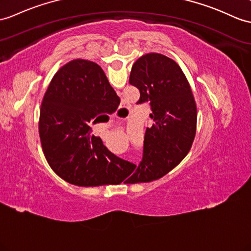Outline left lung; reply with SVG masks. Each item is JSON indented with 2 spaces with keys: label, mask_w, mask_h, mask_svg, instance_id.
<instances>
[{
  "label": "left lung",
  "mask_w": 251,
  "mask_h": 251,
  "mask_svg": "<svg viewBox=\"0 0 251 251\" xmlns=\"http://www.w3.org/2000/svg\"><path fill=\"white\" fill-rule=\"evenodd\" d=\"M129 82L139 90L138 103H150L154 124L146 129L142 161L137 166L130 163L121 180L150 182L168 174L191 150L196 135V102L180 66L163 54L139 57Z\"/></svg>",
  "instance_id": "1"
}]
</instances>
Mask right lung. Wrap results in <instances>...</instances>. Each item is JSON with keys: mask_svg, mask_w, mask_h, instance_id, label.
Here are the masks:
<instances>
[{"mask_svg": "<svg viewBox=\"0 0 251 251\" xmlns=\"http://www.w3.org/2000/svg\"><path fill=\"white\" fill-rule=\"evenodd\" d=\"M119 97L101 67L75 59L53 76L40 107L39 136L51 168L77 186L119 184L127 162L91 135L97 116L112 114Z\"/></svg>", "mask_w": 251, "mask_h": 251, "instance_id": "add662e5", "label": "right lung"}]
</instances>
